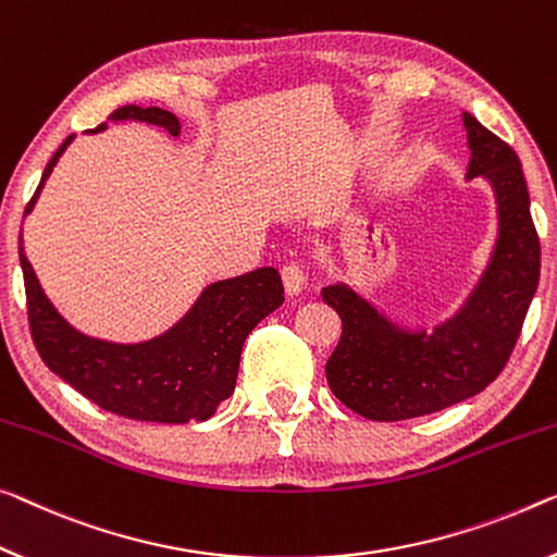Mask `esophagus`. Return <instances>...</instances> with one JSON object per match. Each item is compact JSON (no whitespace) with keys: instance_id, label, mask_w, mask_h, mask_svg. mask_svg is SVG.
Instances as JSON below:
<instances>
[{"instance_id":"esophagus-1","label":"esophagus","mask_w":557,"mask_h":557,"mask_svg":"<svg viewBox=\"0 0 557 557\" xmlns=\"http://www.w3.org/2000/svg\"><path fill=\"white\" fill-rule=\"evenodd\" d=\"M281 278H284V288L288 296L301 294L306 288V271L301 263H286V267L281 269Z\"/></svg>"}]
</instances>
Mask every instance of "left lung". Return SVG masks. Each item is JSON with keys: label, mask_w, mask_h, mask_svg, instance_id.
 <instances>
[{"label": "left lung", "mask_w": 557, "mask_h": 557, "mask_svg": "<svg viewBox=\"0 0 557 557\" xmlns=\"http://www.w3.org/2000/svg\"><path fill=\"white\" fill-rule=\"evenodd\" d=\"M468 132V178L485 176L498 199V244L481 284L450 321L408 333L348 286H326L341 341L326 379L341 404L368 421H406L460 404L498 379L523 329L541 276V238L518 153L475 116Z\"/></svg>", "instance_id": "left-lung-1"}]
</instances>
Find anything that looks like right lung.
Instances as JSON below:
<instances>
[{
  "mask_svg": "<svg viewBox=\"0 0 557 557\" xmlns=\"http://www.w3.org/2000/svg\"><path fill=\"white\" fill-rule=\"evenodd\" d=\"M111 122L157 124L171 136L178 134V119L159 107H122L109 114ZM107 124H99L101 132ZM74 139L66 136L62 147L41 174L34 201L54 169L57 159ZM20 261L27 290V315L32 341L41 361L72 388L109 413L153 423L207 421L221 400L236 386L244 341L256 323L284 304V284L276 269H256L244 276L216 281L203 290L189 313L147 344H109L74 331L41 290L37 273L24 253L20 238Z\"/></svg>",
  "mask_w": 557,
  "mask_h": 557,
  "instance_id": "right-lung-1",
  "label": "right lung"
}]
</instances>
